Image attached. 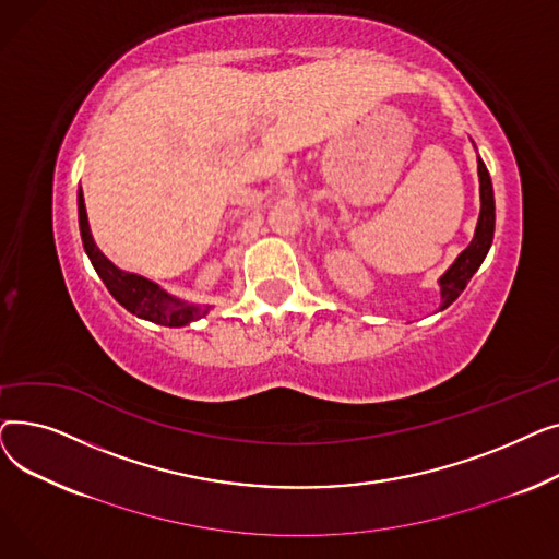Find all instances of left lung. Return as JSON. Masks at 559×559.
I'll return each mask as SVG.
<instances>
[{
	"label": "left lung",
	"mask_w": 559,
	"mask_h": 559,
	"mask_svg": "<svg viewBox=\"0 0 559 559\" xmlns=\"http://www.w3.org/2000/svg\"><path fill=\"white\" fill-rule=\"evenodd\" d=\"M478 179H480V215H478L474 240L468 242V247L455 258V262L444 272V276L439 278V292H442V306H439V310L449 308L462 295V289L478 272L493 240V224H496L493 188H491L489 171L480 156H478Z\"/></svg>",
	"instance_id": "8db88e82"
}]
</instances>
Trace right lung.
Listing matches in <instances>:
<instances>
[{"instance_id": "1", "label": "right lung", "mask_w": 559, "mask_h": 559, "mask_svg": "<svg viewBox=\"0 0 559 559\" xmlns=\"http://www.w3.org/2000/svg\"><path fill=\"white\" fill-rule=\"evenodd\" d=\"M76 203H79V228H81L83 249L117 304L124 306L131 314H135L140 319L154 321V324L169 326V329H181V326L192 324V321L209 314L211 306L186 304L181 299L167 295V292L160 285H156L154 281L115 267V264L99 251V247L93 240L81 188L76 194Z\"/></svg>"}]
</instances>
